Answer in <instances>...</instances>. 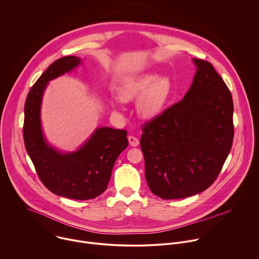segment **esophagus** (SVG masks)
<instances>
[{"label": "esophagus", "instance_id": "esophagus-1", "mask_svg": "<svg viewBox=\"0 0 259 259\" xmlns=\"http://www.w3.org/2000/svg\"><path fill=\"white\" fill-rule=\"evenodd\" d=\"M128 143H130V145L132 147H138L139 144H140V141H139V139H137V138H135L133 136H130L128 137Z\"/></svg>", "mask_w": 259, "mask_h": 259}]
</instances>
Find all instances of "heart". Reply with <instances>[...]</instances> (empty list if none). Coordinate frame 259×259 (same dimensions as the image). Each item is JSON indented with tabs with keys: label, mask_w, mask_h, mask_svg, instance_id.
I'll return each instance as SVG.
<instances>
[{
	"label": "heart",
	"mask_w": 259,
	"mask_h": 259,
	"mask_svg": "<svg viewBox=\"0 0 259 259\" xmlns=\"http://www.w3.org/2000/svg\"><path fill=\"white\" fill-rule=\"evenodd\" d=\"M172 91V83L168 77H160L156 73L142 74L123 81L119 97L127 102L139 97L136 110L146 120L159 116L164 110Z\"/></svg>",
	"instance_id": "1"
}]
</instances>
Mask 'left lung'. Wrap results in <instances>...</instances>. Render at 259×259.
Listing matches in <instances>:
<instances>
[{"label":"left lung","mask_w":259,"mask_h":259,"mask_svg":"<svg viewBox=\"0 0 259 259\" xmlns=\"http://www.w3.org/2000/svg\"><path fill=\"white\" fill-rule=\"evenodd\" d=\"M192 62L196 72L189 90L146 123L141 138L147 183L164 199L188 197L209 187L233 143L231 92L211 64Z\"/></svg>","instance_id":"8db88e82"}]
</instances>
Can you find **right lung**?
<instances>
[{"mask_svg": "<svg viewBox=\"0 0 259 259\" xmlns=\"http://www.w3.org/2000/svg\"><path fill=\"white\" fill-rule=\"evenodd\" d=\"M82 64L69 56L52 64L30 89L24 107L26 151L45 186L57 195L87 200L100 195L111 177L119 154L128 146L126 131L95 128L76 151L63 152L48 141L41 124V105L49 83Z\"/></svg>", "mask_w": 259, "mask_h": 259, "instance_id": "obj_1", "label": "right lung"}]
</instances>
